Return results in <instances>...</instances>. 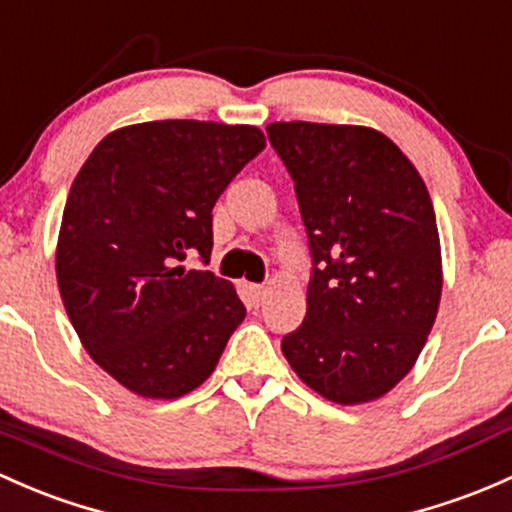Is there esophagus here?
Segmentation results:
<instances>
[{"mask_svg": "<svg viewBox=\"0 0 512 512\" xmlns=\"http://www.w3.org/2000/svg\"><path fill=\"white\" fill-rule=\"evenodd\" d=\"M265 287H260V284H247V297L255 306H260L262 301H265Z\"/></svg>", "mask_w": 512, "mask_h": 512, "instance_id": "1", "label": "esophagus"}]
</instances>
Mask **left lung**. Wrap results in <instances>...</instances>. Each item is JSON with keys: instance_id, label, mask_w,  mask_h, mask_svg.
<instances>
[{"instance_id": "left-lung-1", "label": "left lung", "mask_w": 512, "mask_h": 512, "mask_svg": "<svg viewBox=\"0 0 512 512\" xmlns=\"http://www.w3.org/2000/svg\"><path fill=\"white\" fill-rule=\"evenodd\" d=\"M309 235L306 316L282 353L336 405L373 402L412 370L437 319L441 247L432 198L383 132L272 122Z\"/></svg>"}]
</instances>
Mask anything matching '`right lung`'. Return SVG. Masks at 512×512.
I'll return each mask as SVG.
<instances>
[{
  "label": "right lung",
  "instance_id": "add662e5",
  "mask_svg": "<svg viewBox=\"0 0 512 512\" xmlns=\"http://www.w3.org/2000/svg\"><path fill=\"white\" fill-rule=\"evenodd\" d=\"M265 149L252 125L159 120L107 134L75 176L56 247L68 319L90 358L139 397L176 400L245 319L211 260L213 206Z\"/></svg>",
  "mask_w": 512,
  "mask_h": 512
}]
</instances>
